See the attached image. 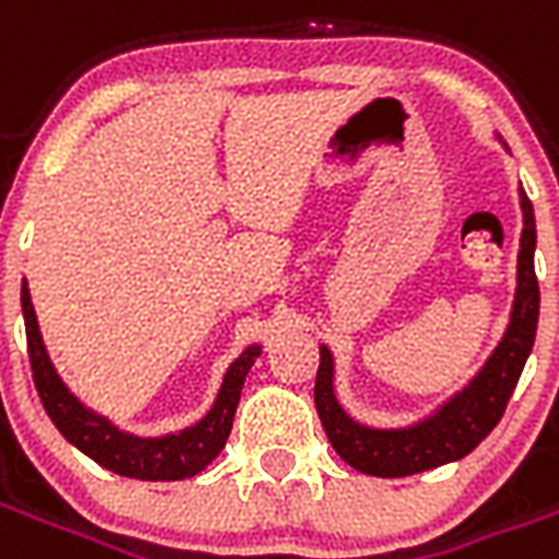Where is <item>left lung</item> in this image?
Segmentation results:
<instances>
[{"instance_id":"8db88e82","label":"left lung","mask_w":559,"mask_h":559,"mask_svg":"<svg viewBox=\"0 0 559 559\" xmlns=\"http://www.w3.org/2000/svg\"><path fill=\"white\" fill-rule=\"evenodd\" d=\"M518 200H521L524 230H521V248H518L515 299H512L503 338L497 341V347L481 362L479 371L457 392L440 401L428 416L401 428H374V425L356 421L341 407L335 395L332 350L326 344H320V368H317L314 383L317 413L326 428L332 449L359 473L399 479V476H413L421 469L443 467L449 461L469 455L503 416L506 404L518 386V377L527 365L533 341H536V323H539V281L533 269L536 218H533V203L524 194V188H518Z\"/></svg>"}]
</instances>
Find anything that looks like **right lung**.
Here are the masks:
<instances>
[{"label": "right lung", "instance_id": "1", "mask_svg": "<svg viewBox=\"0 0 559 559\" xmlns=\"http://www.w3.org/2000/svg\"><path fill=\"white\" fill-rule=\"evenodd\" d=\"M20 305H23V323H26V344H29L32 380L41 395V404L50 421L68 443L78 445L83 455H90L104 469H114L119 476L143 481H179L191 479L221 455L233 428V416L242 399L245 377L263 353L260 344L245 347L227 368L221 380V389L212 407L203 419L188 425L182 431L160 433V437H140V433L122 431L116 421L102 413L86 407L83 401L68 389L59 371L50 362V353L44 347L35 305H32L29 284L23 278L20 287Z\"/></svg>", "mask_w": 559, "mask_h": 559}]
</instances>
